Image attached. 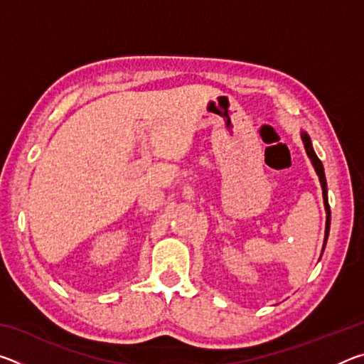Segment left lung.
I'll return each instance as SVG.
<instances>
[{"mask_svg": "<svg viewBox=\"0 0 364 364\" xmlns=\"http://www.w3.org/2000/svg\"><path fill=\"white\" fill-rule=\"evenodd\" d=\"M301 141H304V146L306 149L308 157L311 159V164L316 170V173L319 176V183H321V188H323V199H324V207H326V236H324V245H326V241H328V236H329V226H331V208H329V202H328V184H326L324 168H323L321 160L318 159L315 151H313L310 136H308L306 133H301ZM323 250H324V247H323Z\"/></svg>", "mask_w": 364, "mask_h": 364, "instance_id": "left-lung-1", "label": "left lung"}]
</instances>
